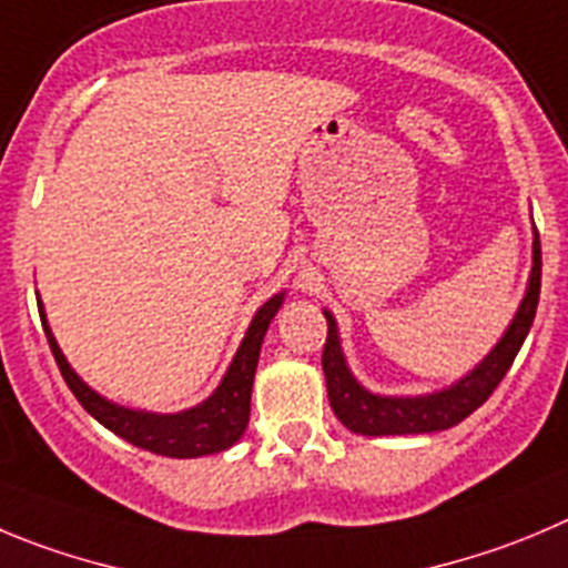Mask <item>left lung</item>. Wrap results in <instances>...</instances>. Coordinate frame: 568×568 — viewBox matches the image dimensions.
<instances>
[{
    "label": "left lung",
    "mask_w": 568,
    "mask_h": 568,
    "mask_svg": "<svg viewBox=\"0 0 568 568\" xmlns=\"http://www.w3.org/2000/svg\"><path fill=\"white\" fill-rule=\"evenodd\" d=\"M540 296V241L535 232L532 241V274H529L527 294H524L521 305H518L516 316H513L510 327L499 344L476 364L465 378L448 386L443 392H432V395L417 397H386L373 395L364 389L353 373H349L347 362H344L342 344H338L336 320L331 311H325L327 320V338L325 349H322V369H325L327 381V397L336 412L338 420L356 434H367V437H384V434H428L443 432L465 417L474 415L493 389L501 384L510 364L516 362L518 349H521L524 338H527L529 327H532L535 311H538Z\"/></svg>",
    "instance_id": "obj_1"
}]
</instances>
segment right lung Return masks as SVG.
I'll list each match as a JSON object with an SVG mask.
<instances>
[{
    "instance_id": "add662e5",
    "label": "right lung",
    "mask_w": 568,
    "mask_h": 568,
    "mask_svg": "<svg viewBox=\"0 0 568 568\" xmlns=\"http://www.w3.org/2000/svg\"><path fill=\"white\" fill-rule=\"evenodd\" d=\"M283 296L277 294L254 314L252 325H248L246 336H243L241 347H237L235 358H232L230 369H226L224 381L219 389L206 397L204 404L193 406V409L176 412V415H156V412H140L116 406L105 397H100L92 386L81 381V375L69 367L63 358L61 347H58L55 336H52L50 325H47L44 308L39 305L41 325H44L47 342H50L52 356H55L58 369H61L63 381L72 389V395L81 400L83 409L103 423L109 432L116 437L129 439L136 448H145L151 454H162V457L173 459H193L204 457V454L226 452L230 445H235L243 437L248 423V409H252V384L254 369H257L260 344L268 331V322L283 305Z\"/></svg>"
}]
</instances>
